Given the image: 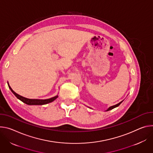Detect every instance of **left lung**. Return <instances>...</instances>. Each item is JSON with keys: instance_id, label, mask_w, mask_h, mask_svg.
Listing matches in <instances>:
<instances>
[{"instance_id": "obj_1", "label": "left lung", "mask_w": 153, "mask_h": 153, "mask_svg": "<svg viewBox=\"0 0 153 153\" xmlns=\"http://www.w3.org/2000/svg\"><path fill=\"white\" fill-rule=\"evenodd\" d=\"M123 102V101H121V102H120L119 103H118V104H117V105H114V106H111L106 111H110V110H111V109H114V108H116V107H117V106H119Z\"/></svg>"}]
</instances>
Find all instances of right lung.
<instances>
[{
  "label": "right lung",
  "instance_id": "right-lung-1",
  "mask_svg": "<svg viewBox=\"0 0 153 153\" xmlns=\"http://www.w3.org/2000/svg\"><path fill=\"white\" fill-rule=\"evenodd\" d=\"M8 84V87L10 89L11 91L14 94V95L18 98L19 100H20L21 101H22L23 103L28 105H45L49 103L52 102L53 101H54L56 98H58V95L52 97L49 99H46V100H39V99H28L25 97H23L19 95H18V94H16L14 91H13V90L11 88V87L9 86Z\"/></svg>",
  "mask_w": 153,
  "mask_h": 153
}]
</instances>
